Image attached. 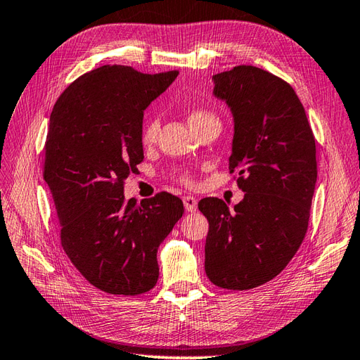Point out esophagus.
Here are the masks:
<instances>
[{"label": "esophagus", "mask_w": 360, "mask_h": 360, "mask_svg": "<svg viewBox=\"0 0 360 360\" xmlns=\"http://www.w3.org/2000/svg\"><path fill=\"white\" fill-rule=\"evenodd\" d=\"M182 202H184V207H186V210L188 212H194V211L198 210V199L196 198L186 196V198L182 199Z\"/></svg>", "instance_id": "esophagus-1"}]
</instances>
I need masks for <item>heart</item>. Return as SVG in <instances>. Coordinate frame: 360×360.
Instances as JSON below:
<instances>
[{
	"mask_svg": "<svg viewBox=\"0 0 360 360\" xmlns=\"http://www.w3.org/2000/svg\"><path fill=\"white\" fill-rule=\"evenodd\" d=\"M211 119H215V116L212 115L211 111L208 110H203V108H196L193 110L190 115H188V122L191 128L194 129L196 127L202 125L203 122L207 120H211ZM158 132H160V122L157 117H150L145 122V125H143V129H141V143L145 146H150L153 145V143L157 141L158 139ZM172 176L176 178L179 182H184V184H191L193 181V176H191V172L186 167H176L172 170Z\"/></svg>",
	"mask_w": 360,
	"mask_h": 360,
	"instance_id": "heart-1",
	"label": "heart"
}]
</instances>
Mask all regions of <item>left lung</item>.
I'll return each instance as SVG.
<instances>
[{"label": "left lung", "instance_id": "obj_1", "mask_svg": "<svg viewBox=\"0 0 360 360\" xmlns=\"http://www.w3.org/2000/svg\"><path fill=\"white\" fill-rule=\"evenodd\" d=\"M214 95L235 122L229 172L244 199L229 211L217 198L199 202L210 221L205 271L224 290L274 279L304 238L316 182L312 128L294 89L270 72L235 66L212 77Z\"/></svg>", "mask_w": 360, "mask_h": 360}]
</instances>
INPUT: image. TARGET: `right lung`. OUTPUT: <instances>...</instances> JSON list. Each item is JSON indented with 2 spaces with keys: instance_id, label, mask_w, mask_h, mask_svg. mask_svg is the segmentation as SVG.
I'll return each instance as SVG.
<instances>
[{
  "instance_id": "right-lung-1",
  "label": "right lung",
  "mask_w": 360,
  "mask_h": 360,
  "mask_svg": "<svg viewBox=\"0 0 360 360\" xmlns=\"http://www.w3.org/2000/svg\"><path fill=\"white\" fill-rule=\"evenodd\" d=\"M178 74L102 66L75 79L51 112L44 179L61 248L108 294L139 295L155 286L158 245L184 214L182 200L166 191L140 203L123 196L128 174L145 158L143 111Z\"/></svg>"
}]
</instances>
